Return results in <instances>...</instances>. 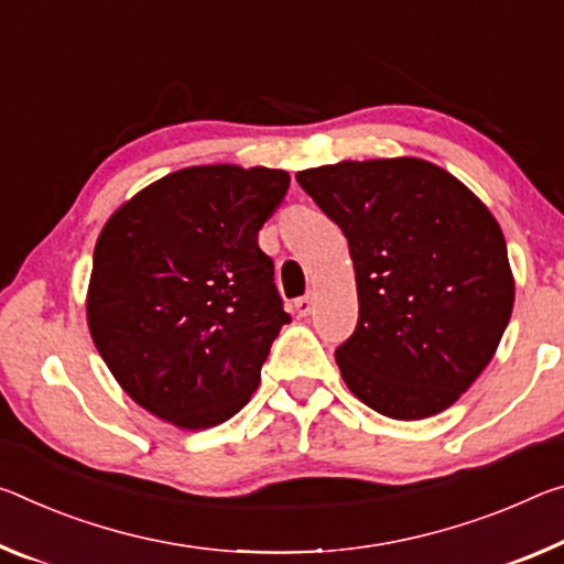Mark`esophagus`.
Wrapping results in <instances>:
<instances>
[{
	"instance_id": "1",
	"label": "esophagus",
	"mask_w": 564,
	"mask_h": 564,
	"mask_svg": "<svg viewBox=\"0 0 564 564\" xmlns=\"http://www.w3.org/2000/svg\"><path fill=\"white\" fill-rule=\"evenodd\" d=\"M293 308H296V314L301 316V318H306L311 311H314V296H303V299H299L296 303H293Z\"/></svg>"
}]
</instances>
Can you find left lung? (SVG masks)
Masks as SVG:
<instances>
[{"mask_svg": "<svg viewBox=\"0 0 564 564\" xmlns=\"http://www.w3.org/2000/svg\"><path fill=\"white\" fill-rule=\"evenodd\" d=\"M344 230L359 324L336 348L356 399L401 422L449 409L495 356L514 306L502 228L467 185L419 158L296 173Z\"/></svg>", "mask_w": 564, "mask_h": 564, "instance_id": "left-lung-1", "label": "left lung"}]
</instances>
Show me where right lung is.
<instances>
[{"mask_svg":"<svg viewBox=\"0 0 564 564\" xmlns=\"http://www.w3.org/2000/svg\"><path fill=\"white\" fill-rule=\"evenodd\" d=\"M285 170L193 165L160 177L105 223L93 256L87 326L135 404L177 429L243 409L291 316L258 230Z\"/></svg>","mask_w":564,"mask_h":564,"instance_id":"obj_1","label":"right lung"}]
</instances>
